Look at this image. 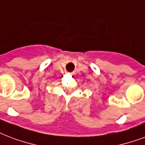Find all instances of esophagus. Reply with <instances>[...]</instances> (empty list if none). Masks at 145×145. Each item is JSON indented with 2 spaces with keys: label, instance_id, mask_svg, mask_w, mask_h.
<instances>
[{
  "label": "esophagus",
  "instance_id": "obj_1",
  "mask_svg": "<svg viewBox=\"0 0 145 145\" xmlns=\"http://www.w3.org/2000/svg\"><path fill=\"white\" fill-rule=\"evenodd\" d=\"M71 74H74V72H71Z\"/></svg>",
  "mask_w": 145,
  "mask_h": 145
}]
</instances>
